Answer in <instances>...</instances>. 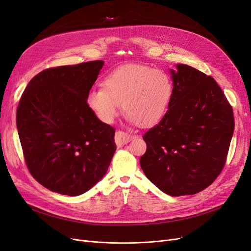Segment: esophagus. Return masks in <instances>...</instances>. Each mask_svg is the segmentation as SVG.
<instances>
[{"instance_id":"esophagus-1","label":"esophagus","mask_w":251,"mask_h":251,"mask_svg":"<svg viewBox=\"0 0 251 251\" xmlns=\"http://www.w3.org/2000/svg\"><path fill=\"white\" fill-rule=\"evenodd\" d=\"M132 140H133V136L127 132H124V131H117L116 132L115 143H116L117 147H119V148L126 145L127 143H129Z\"/></svg>"}]
</instances>
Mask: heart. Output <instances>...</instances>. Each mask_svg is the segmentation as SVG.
Here are the masks:
<instances>
[{"mask_svg":"<svg viewBox=\"0 0 251 251\" xmlns=\"http://www.w3.org/2000/svg\"><path fill=\"white\" fill-rule=\"evenodd\" d=\"M174 96L168 73L146 64L128 63L109 72L102 88L93 89L87 105L101 122L109 124L120 104L126 119L138 127H150L165 115Z\"/></svg>","mask_w":251,"mask_h":251,"instance_id":"heart-1","label":"heart"}]
</instances>
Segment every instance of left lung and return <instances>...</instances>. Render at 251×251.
Listing matches in <instances>:
<instances>
[{"instance_id": "1", "label": "left lung", "mask_w": 251, "mask_h": 251, "mask_svg": "<svg viewBox=\"0 0 251 251\" xmlns=\"http://www.w3.org/2000/svg\"><path fill=\"white\" fill-rule=\"evenodd\" d=\"M174 96L160 122L143 136L146 177L172 197L196 194L225 166L235 121L214 78L185 64L170 69Z\"/></svg>"}]
</instances>
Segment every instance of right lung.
<instances>
[{
    "label": "right lung",
    "mask_w": 251,
    "mask_h": 251,
    "mask_svg": "<svg viewBox=\"0 0 251 251\" xmlns=\"http://www.w3.org/2000/svg\"><path fill=\"white\" fill-rule=\"evenodd\" d=\"M103 61L41 71L21 98L16 126L27 169L45 188L76 197L107 172L117 149L115 129L87 105Z\"/></svg>",
    "instance_id": "add662e5"
}]
</instances>
